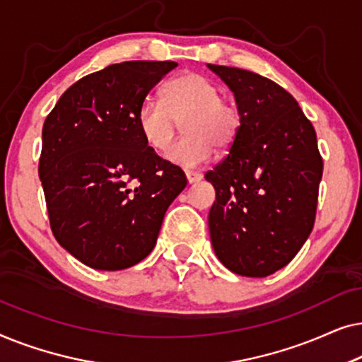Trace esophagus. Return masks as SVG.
<instances>
[{
	"label": "esophagus",
	"mask_w": 362,
	"mask_h": 362,
	"mask_svg": "<svg viewBox=\"0 0 362 362\" xmlns=\"http://www.w3.org/2000/svg\"><path fill=\"white\" fill-rule=\"evenodd\" d=\"M186 177H187V182L192 185V182L201 181L202 175H201V173H197V171H186Z\"/></svg>",
	"instance_id": "1"
}]
</instances>
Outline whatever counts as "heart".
Here are the masks:
<instances>
[{
  "mask_svg": "<svg viewBox=\"0 0 362 362\" xmlns=\"http://www.w3.org/2000/svg\"><path fill=\"white\" fill-rule=\"evenodd\" d=\"M143 140L153 151L166 153L182 122L186 136L171 148L170 161L182 168L206 163L212 150H226L240 130V110L232 98L221 95L211 77L187 71L173 77L161 90V100L146 98L136 113Z\"/></svg>",
  "mask_w": 362,
  "mask_h": 362,
  "instance_id": "b5f03b06",
  "label": "heart"
}]
</instances>
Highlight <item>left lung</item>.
<instances>
[{"label": "left lung", "mask_w": 362, "mask_h": 362, "mask_svg": "<svg viewBox=\"0 0 362 362\" xmlns=\"http://www.w3.org/2000/svg\"><path fill=\"white\" fill-rule=\"evenodd\" d=\"M234 92L240 130L206 180L214 252L244 276L275 274L298 254L315 226L323 158L298 102L270 78L207 64Z\"/></svg>", "instance_id": "left-lung-1"}]
</instances>
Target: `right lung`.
<instances>
[{"mask_svg": "<svg viewBox=\"0 0 362 362\" xmlns=\"http://www.w3.org/2000/svg\"><path fill=\"white\" fill-rule=\"evenodd\" d=\"M176 66L112 64L69 87L44 122L39 177L52 234L87 267L123 270L145 259L187 185L136 122L148 93Z\"/></svg>", "mask_w": 362, "mask_h": 362, "instance_id": "1", "label": "right lung"}]
</instances>
